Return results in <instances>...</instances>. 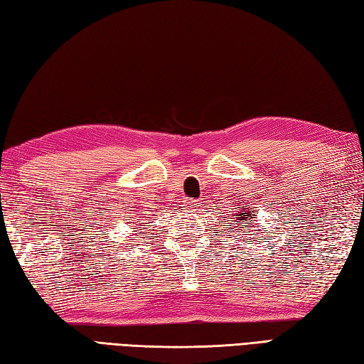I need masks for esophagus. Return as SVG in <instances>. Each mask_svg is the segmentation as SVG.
<instances>
[{
	"instance_id": "esophagus-1",
	"label": "esophagus",
	"mask_w": 364,
	"mask_h": 364,
	"mask_svg": "<svg viewBox=\"0 0 364 364\" xmlns=\"http://www.w3.org/2000/svg\"><path fill=\"white\" fill-rule=\"evenodd\" d=\"M184 210H188V211H196V208H197V202H194V200H188V202H184Z\"/></svg>"
}]
</instances>
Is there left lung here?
Segmentation results:
<instances>
[{
    "label": "left lung",
    "instance_id": "8db88e82",
    "mask_svg": "<svg viewBox=\"0 0 364 364\" xmlns=\"http://www.w3.org/2000/svg\"><path fill=\"white\" fill-rule=\"evenodd\" d=\"M242 208V206H241ZM252 219V215L249 214V210H245V211H242L241 213V220H250ZM245 227V225H244ZM247 227H250V223H249V225H247Z\"/></svg>",
    "mask_w": 364,
    "mask_h": 364
}]
</instances>
